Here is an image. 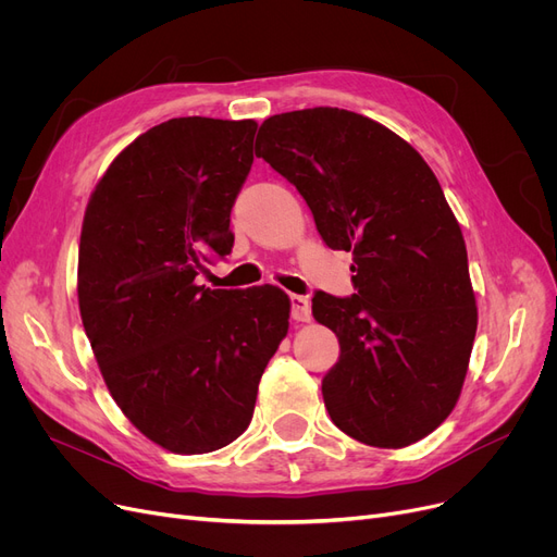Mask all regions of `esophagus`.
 <instances>
[{
  "label": "esophagus",
  "mask_w": 557,
  "mask_h": 557,
  "mask_svg": "<svg viewBox=\"0 0 557 557\" xmlns=\"http://www.w3.org/2000/svg\"><path fill=\"white\" fill-rule=\"evenodd\" d=\"M290 315H294V320H298V323H309L311 320L309 300L302 296H290Z\"/></svg>",
  "instance_id": "esophagus-1"
}]
</instances>
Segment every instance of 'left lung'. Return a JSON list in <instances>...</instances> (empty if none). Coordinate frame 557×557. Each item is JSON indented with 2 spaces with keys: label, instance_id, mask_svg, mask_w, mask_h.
<instances>
[{
  "label": "left lung",
  "instance_id": "1",
  "mask_svg": "<svg viewBox=\"0 0 557 557\" xmlns=\"http://www.w3.org/2000/svg\"><path fill=\"white\" fill-rule=\"evenodd\" d=\"M255 153L307 200L320 237L355 255L352 298L318 290L313 318L341 343L323 379L332 422L401 449L460 397L479 325L460 225L411 144L363 114L307 108L269 116Z\"/></svg>",
  "mask_w": 557,
  "mask_h": 557
}]
</instances>
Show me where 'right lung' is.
I'll list each match as a JSON object with an SVG mask.
<instances>
[{
	"label": "right lung",
	"mask_w": 557,
	"mask_h": 557,
	"mask_svg": "<svg viewBox=\"0 0 557 557\" xmlns=\"http://www.w3.org/2000/svg\"><path fill=\"white\" fill-rule=\"evenodd\" d=\"M255 120L178 116L116 156L87 200L78 309L103 382L171 454H210L248 429L259 379L288 334L282 288H205L232 250L230 210L252 166Z\"/></svg>",
	"instance_id": "1"
}]
</instances>
